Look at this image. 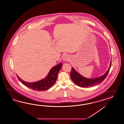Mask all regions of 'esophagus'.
<instances>
[{
	"label": "esophagus",
	"mask_w": 124,
	"mask_h": 124,
	"mask_svg": "<svg viewBox=\"0 0 124 124\" xmlns=\"http://www.w3.org/2000/svg\"><path fill=\"white\" fill-rule=\"evenodd\" d=\"M68 56L67 55H64L63 57V60L65 61H67L68 60Z\"/></svg>",
	"instance_id": "34e87169"
}]
</instances>
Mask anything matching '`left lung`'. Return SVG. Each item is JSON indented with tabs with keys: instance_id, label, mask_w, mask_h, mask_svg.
<instances>
[{
	"instance_id": "left-lung-1",
	"label": "left lung",
	"mask_w": 124,
	"mask_h": 124,
	"mask_svg": "<svg viewBox=\"0 0 124 124\" xmlns=\"http://www.w3.org/2000/svg\"><path fill=\"white\" fill-rule=\"evenodd\" d=\"M111 61L108 70L103 75L93 79L86 78L83 76L78 72H77L76 70L72 67L70 74V78L74 83H75L76 85L79 87L89 88L94 86L102 83L106 78L111 67Z\"/></svg>"
}]
</instances>
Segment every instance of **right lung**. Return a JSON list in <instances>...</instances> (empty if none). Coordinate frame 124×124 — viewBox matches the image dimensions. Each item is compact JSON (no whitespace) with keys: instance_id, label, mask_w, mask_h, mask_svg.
Instances as JSON below:
<instances>
[{"instance_id":"add662e5","label":"right lung","mask_w":124,"mask_h":124,"mask_svg":"<svg viewBox=\"0 0 124 124\" xmlns=\"http://www.w3.org/2000/svg\"><path fill=\"white\" fill-rule=\"evenodd\" d=\"M62 66V64L61 62L56 65L50 70L48 75L45 78L35 82H25L21 79L17 75L16 76L20 81L30 89L39 91H45L49 89L54 85L57 79L58 74L61 69Z\"/></svg>"}]
</instances>
